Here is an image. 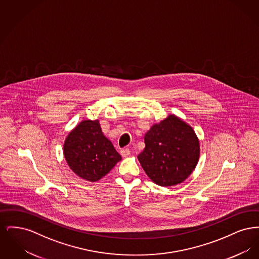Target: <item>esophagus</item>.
Returning a JSON list of instances; mask_svg holds the SVG:
<instances>
[{
    "mask_svg": "<svg viewBox=\"0 0 259 259\" xmlns=\"http://www.w3.org/2000/svg\"><path fill=\"white\" fill-rule=\"evenodd\" d=\"M120 154H121L123 157L128 156V155L130 154V149H129V148H122V149L120 150Z\"/></svg>",
    "mask_w": 259,
    "mask_h": 259,
    "instance_id": "1",
    "label": "esophagus"
}]
</instances>
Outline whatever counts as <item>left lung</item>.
Returning a JSON list of instances; mask_svg holds the SVG:
<instances>
[{
  "label": "left lung",
  "instance_id": "1",
  "mask_svg": "<svg viewBox=\"0 0 259 259\" xmlns=\"http://www.w3.org/2000/svg\"><path fill=\"white\" fill-rule=\"evenodd\" d=\"M145 149L138 155L148 178L161 186L183 183L197 165L200 147L191 126L176 115L154 124L145 136Z\"/></svg>",
  "mask_w": 259,
  "mask_h": 259
}]
</instances>
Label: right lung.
Returning a JSON list of instances; mask_svg holds the SVG:
<instances>
[{
  "mask_svg": "<svg viewBox=\"0 0 259 259\" xmlns=\"http://www.w3.org/2000/svg\"><path fill=\"white\" fill-rule=\"evenodd\" d=\"M64 156L73 172L88 182H97L121 160L99 120H84L74 128L64 143Z\"/></svg>",
  "mask_w": 259,
  "mask_h": 259,
  "instance_id": "add662e5",
  "label": "right lung"
}]
</instances>
